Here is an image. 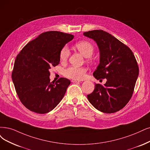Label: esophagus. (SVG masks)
<instances>
[{
  "mask_svg": "<svg viewBox=\"0 0 150 150\" xmlns=\"http://www.w3.org/2000/svg\"><path fill=\"white\" fill-rule=\"evenodd\" d=\"M71 82H73V83H79V82H80V81L78 80L73 79V80H71Z\"/></svg>",
  "mask_w": 150,
  "mask_h": 150,
  "instance_id": "1",
  "label": "esophagus"
}]
</instances>
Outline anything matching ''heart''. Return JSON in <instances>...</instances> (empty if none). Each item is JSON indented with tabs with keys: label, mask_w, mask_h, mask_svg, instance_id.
<instances>
[{
	"label": "heart",
	"mask_w": 150,
	"mask_h": 150,
	"mask_svg": "<svg viewBox=\"0 0 150 150\" xmlns=\"http://www.w3.org/2000/svg\"><path fill=\"white\" fill-rule=\"evenodd\" d=\"M76 49L85 57H90L95 51V47L93 44L87 41H81L76 42L75 45ZM70 50L69 47L65 46L61 49L59 53V59L62 62H65L68 60L70 55ZM86 72L85 67L70 66L65 69L64 74L65 76L75 80H81L84 79Z\"/></svg>",
	"instance_id": "1"
}]
</instances>
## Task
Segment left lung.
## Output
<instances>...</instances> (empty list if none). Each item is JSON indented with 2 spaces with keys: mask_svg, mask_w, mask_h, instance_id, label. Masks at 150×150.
Instances as JSON below:
<instances>
[{
  "mask_svg": "<svg viewBox=\"0 0 150 150\" xmlns=\"http://www.w3.org/2000/svg\"><path fill=\"white\" fill-rule=\"evenodd\" d=\"M83 35L96 41L100 53L99 64L93 76L97 80H107L104 85L95 84L93 93L87 95L88 101L101 112L119 111L134 93L139 74L136 59L128 46L109 33L96 30Z\"/></svg>",
  "mask_w": 150,
  "mask_h": 150,
  "instance_id": "left-lung-1",
  "label": "left lung"
}]
</instances>
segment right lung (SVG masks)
Instances as JSON below:
<instances>
[{
    "label": "right lung",
    "instance_id": "obj_1",
    "mask_svg": "<svg viewBox=\"0 0 150 150\" xmlns=\"http://www.w3.org/2000/svg\"><path fill=\"white\" fill-rule=\"evenodd\" d=\"M74 36L60 31L41 33L16 57L12 79L20 101L31 111L46 114L62 100L70 81L50 82L49 70L59 64V53Z\"/></svg>",
    "mask_w": 150,
    "mask_h": 150
}]
</instances>
